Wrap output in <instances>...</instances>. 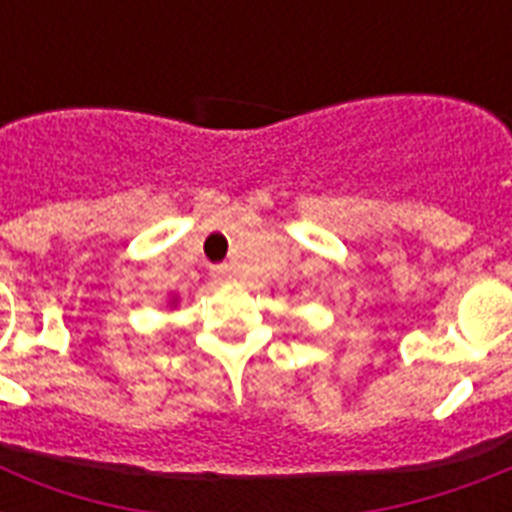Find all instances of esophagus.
<instances>
[{
    "instance_id": "esophagus-1",
    "label": "esophagus",
    "mask_w": 512,
    "mask_h": 512,
    "mask_svg": "<svg viewBox=\"0 0 512 512\" xmlns=\"http://www.w3.org/2000/svg\"><path fill=\"white\" fill-rule=\"evenodd\" d=\"M212 276H215L217 281H228L233 273H231V268H228V265H215V268H212Z\"/></svg>"
}]
</instances>
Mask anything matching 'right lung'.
I'll return each instance as SVG.
<instances>
[{
    "instance_id": "add662e5",
    "label": "right lung",
    "mask_w": 512,
    "mask_h": 512,
    "mask_svg": "<svg viewBox=\"0 0 512 512\" xmlns=\"http://www.w3.org/2000/svg\"><path fill=\"white\" fill-rule=\"evenodd\" d=\"M170 305H175V297H172V303Z\"/></svg>"
}]
</instances>
